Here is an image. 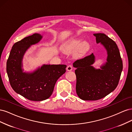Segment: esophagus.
<instances>
[{
	"mask_svg": "<svg viewBox=\"0 0 132 132\" xmlns=\"http://www.w3.org/2000/svg\"><path fill=\"white\" fill-rule=\"evenodd\" d=\"M73 70V67L71 65H68L67 67V71H71Z\"/></svg>",
	"mask_w": 132,
	"mask_h": 132,
	"instance_id": "34e87169",
	"label": "esophagus"
}]
</instances>
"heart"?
I'll list each match as a JSON object with an SVG mask.
<instances>
[{"instance_id": "1", "label": "heart", "mask_w": 132, "mask_h": 132, "mask_svg": "<svg viewBox=\"0 0 132 132\" xmlns=\"http://www.w3.org/2000/svg\"><path fill=\"white\" fill-rule=\"evenodd\" d=\"M90 48L88 42L83 41L81 38L71 39L64 45L63 50L65 53H71L75 50L74 55L77 58H81L86 54Z\"/></svg>"}]
</instances>
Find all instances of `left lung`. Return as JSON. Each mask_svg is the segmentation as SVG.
<instances>
[{"mask_svg":"<svg viewBox=\"0 0 132 132\" xmlns=\"http://www.w3.org/2000/svg\"><path fill=\"white\" fill-rule=\"evenodd\" d=\"M97 43H100L107 51L106 62L96 69L93 53L76 61V92L83 100L95 101L112 92L117 86L123 69L120 53L116 42L104 34H94Z\"/></svg>","mask_w":132,"mask_h":132,"instance_id":"8db88e82","label":"left lung"}]
</instances>
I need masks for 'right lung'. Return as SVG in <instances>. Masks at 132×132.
Instances as JSON below:
<instances>
[{
    "mask_svg": "<svg viewBox=\"0 0 132 132\" xmlns=\"http://www.w3.org/2000/svg\"><path fill=\"white\" fill-rule=\"evenodd\" d=\"M42 37L40 34H35L16 42L6 62V72L11 87L17 94L31 101H40L48 98L57 80L66 71L67 65L63 64H43L32 72L23 71V55Z\"/></svg>",
    "mask_w": 132,
    "mask_h": 132,
    "instance_id": "add662e5",
    "label": "right lung"
}]
</instances>
